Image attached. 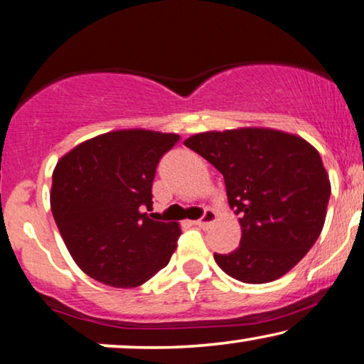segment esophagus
<instances>
[{
  "instance_id": "esophagus-1",
  "label": "esophagus",
  "mask_w": 364,
  "mask_h": 364,
  "mask_svg": "<svg viewBox=\"0 0 364 364\" xmlns=\"http://www.w3.org/2000/svg\"><path fill=\"white\" fill-rule=\"evenodd\" d=\"M215 220H217V214H215V212H214V210H205L204 217H202V219H199V220H196V223H193V224H196L197 228L204 229V228H209L210 224H214Z\"/></svg>"
}]
</instances>
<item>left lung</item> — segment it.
I'll list each match as a JSON object with an SVG mask.
<instances>
[{
    "label": "left lung",
    "mask_w": 364,
    "mask_h": 364,
    "mask_svg": "<svg viewBox=\"0 0 364 364\" xmlns=\"http://www.w3.org/2000/svg\"><path fill=\"white\" fill-rule=\"evenodd\" d=\"M224 176L240 244L214 254L225 274L247 284L279 279L323 230L331 182L319 152L303 136L266 127L202 132L183 140Z\"/></svg>",
    "instance_id": "obj_1"
}]
</instances>
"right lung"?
Returning <instances> with one entry per match:
<instances>
[{
	"instance_id": "right-lung-1",
	"label": "right lung",
	"mask_w": 364,
	"mask_h": 364,
	"mask_svg": "<svg viewBox=\"0 0 364 364\" xmlns=\"http://www.w3.org/2000/svg\"><path fill=\"white\" fill-rule=\"evenodd\" d=\"M181 139L144 129L113 130L58 160L50 205L70 256L85 274L112 287H136L167 266L177 223L150 219L155 167Z\"/></svg>"
}]
</instances>
